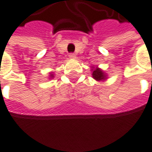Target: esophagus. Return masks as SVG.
Instances as JSON below:
<instances>
[{
	"mask_svg": "<svg viewBox=\"0 0 152 152\" xmlns=\"http://www.w3.org/2000/svg\"><path fill=\"white\" fill-rule=\"evenodd\" d=\"M69 58H70L71 60H75L76 58V56L75 54H70V55H69Z\"/></svg>",
	"mask_w": 152,
	"mask_h": 152,
	"instance_id": "esophagus-1",
	"label": "esophagus"
}]
</instances>
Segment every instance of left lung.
Instances as JSON below:
<instances>
[{"mask_svg":"<svg viewBox=\"0 0 152 152\" xmlns=\"http://www.w3.org/2000/svg\"><path fill=\"white\" fill-rule=\"evenodd\" d=\"M91 71H92V78L97 81H104L107 79V73H105L101 68H99L97 66L96 67L92 66Z\"/></svg>","mask_w":152,"mask_h":152,"instance_id":"left-lung-1","label":"left lung"}]
</instances>
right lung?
Wrapping results in <instances>:
<instances>
[{
  "mask_svg": "<svg viewBox=\"0 0 152 152\" xmlns=\"http://www.w3.org/2000/svg\"><path fill=\"white\" fill-rule=\"evenodd\" d=\"M54 73L53 72H50V76H49V79H52V78H54Z\"/></svg>",
  "mask_w": 152,
  "mask_h": 152,
  "instance_id": "right-lung-1",
  "label": "right lung"
}]
</instances>
